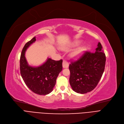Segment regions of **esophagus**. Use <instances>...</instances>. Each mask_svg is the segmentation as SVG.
I'll return each mask as SVG.
<instances>
[{
	"label": "esophagus",
	"mask_w": 124,
	"mask_h": 124,
	"mask_svg": "<svg viewBox=\"0 0 124 124\" xmlns=\"http://www.w3.org/2000/svg\"><path fill=\"white\" fill-rule=\"evenodd\" d=\"M62 67L63 68H67L69 67V62L63 60L62 62Z\"/></svg>",
	"instance_id": "1"
}]
</instances>
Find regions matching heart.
I'll return each mask as SVG.
<instances>
[{
  "mask_svg": "<svg viewBox=\"0 0 124 124\" xmlns=\"http://www.w3.org/2000/svg\"><path fill=\"white\" fill-rule=\"evenodd\" d=\"M79 41H76V42H75L74 43H73V45L74 46H77L79 45ZM84 47H79V48H78L74 52V55H77L78 54H81V53L84 50Z\"/></svg>",
  "mask_w": 124,
  "mask_h": 124,
  "instance_id": "1",
  "label": "heart"
}]
</instances>
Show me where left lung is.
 <instances>
[{
	"mask_svg": "<svg viewBox=\"0 0 124 124\" xmlns=\"http://www.w3.org/2000/svg\"><path fill=\"white\" fill-rule=\"evenodd\" d=\"M94 53L86 51L69 65L70 84L77 93L84 94L93 90L103 73L106 61L102 47L98 42Z\"/></svg>",
	"mask_w": 124,
	"mask_h": 124,
	"instance_id": "8db88e82",
	"label": "left lung"
}]
</instances>
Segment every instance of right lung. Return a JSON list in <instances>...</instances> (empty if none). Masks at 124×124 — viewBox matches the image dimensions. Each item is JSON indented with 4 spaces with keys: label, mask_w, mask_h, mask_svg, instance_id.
I'll return each mask as SVG.
<instances>
[{
    "label": "right lung",
    "mask_w": 124,
    "mask_h": 124,
    "mask_svg": "<svg viewBox=\"0 0 124 124\" xmlns=\"http://www.w3.org/2000/svg\"><path fill=\"white\" fill-rule=\"evenodd\" d=\"M35 41V37L23 48L20 61V72L26 85L32 91L39 95H46L53 90L55 85L56 78L62 69V60L56 61L48 58L40 66H29L25 57V52Z\"/></svg>",
    "instance_id": "right-lung-1"
}]
</instances>
